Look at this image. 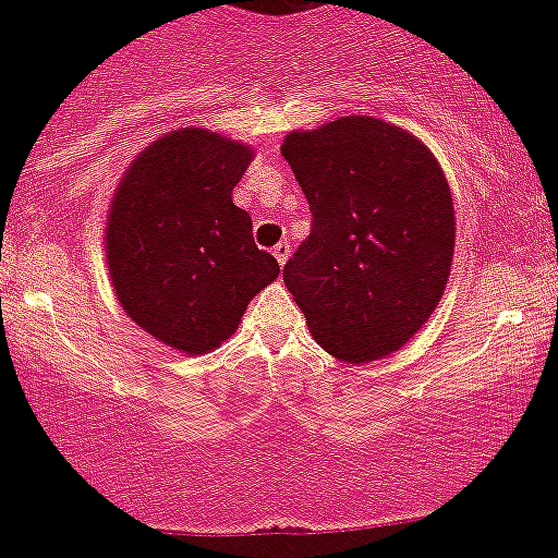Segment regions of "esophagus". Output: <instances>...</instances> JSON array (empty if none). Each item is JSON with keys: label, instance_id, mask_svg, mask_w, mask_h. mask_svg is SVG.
<instances>
[{"label": "esophagus", "instance_id": "esophagus-1", "mask_svg": "<svg viewBox=\"0 0 558 558\" xmlns=\"http://www.w3.org/2000/svg\"><path fill=\"white\" fill-rule=\"evenodd\" d=\"M272 254H275V259H278V265L283 267V265H286V259L291 257V243H288V241H280L278 246L272 248Z\"/></svg>", "mask_w": 558, "mask_h": 558}]
</instances>
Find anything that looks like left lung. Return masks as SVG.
<instances>
[{"label": "left lung", "instance_id": "obj_1", "mask_svg": "<svg viewBox=\"0 0 558 558\" xmlns=\"http://www.w3.org/2000/svg\"><path fill=\"white\" fill-rule=\"evenodd\" d=\"M280 155L310 202L312 233L283 267L312 338L362 364L401 349L446 291L451 189L420 138L351 114L288 133Z\"/></svg>", "mask_w": 558, "mask_h": 558}]
</instances>
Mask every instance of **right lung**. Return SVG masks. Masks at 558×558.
<instances>
[{"label":"right lung","instance_id":"1","mask_svg":"<svg viewBox=\"0 0 558 558\" xmlns=\"http://www.w3.org/2000/svg\"><path fill=\"white\" fill-rule=\"evenodd\" d=\"M254 151L202 128L146 146L114 191L107 265L125 315L181 354H207L278 278L233 189Z\"/></svg>","mask_w":558,"mask_h":558}]
</instances>
